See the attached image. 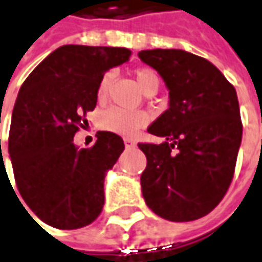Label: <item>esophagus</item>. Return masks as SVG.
Here are the masks:
<instances>
[{
	"label": "esophagus",
	"instance_id": "obj_1",
	"mask_svg": "<svg viewBox=\"0 0 262 262\" xmlns=\"http://www.w3.org/2000/svg\"><path fill=\"white\" fill-rule=\"evenodd\" d=\"M124 146L126 148H135L136 146V142L133 139H124Z\"/></svg>",
	"mask_w": 262,
	"mask_h": 262
}]
</instances>
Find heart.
Here are the masks:
<instances>
[{"label":"heart","instance_id":"b5f03b06","mask_svg":"<svg viewBox=\"0 0 262 262\" xmlns=\"http://www.w3.org/2000/svg\"><path fill=\"white\" fill-rule=\"evenodd\" d=\"M135 77L139 84L140 90L143 93H148L152 88L159 86V77L158 74L150 68H139L135 71ZM113 81V74L107 72L97 88V98L98 101H104L105 97L108 94V90ZM148 123V116L142 112H124L122 108H108L105 110L101 117H100V127L103 130L113 132L122 136H133L136 132L142 129L143 126H146Z\"/></svg>","mask_w":262,"mask_h":262}]
</instances>
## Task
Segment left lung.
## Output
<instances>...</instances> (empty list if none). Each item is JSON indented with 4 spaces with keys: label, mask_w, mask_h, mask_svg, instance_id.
Segmentation results:
<instances>
[{
    "label": "left lung",
    "mask_w": 262,
    "mask_h": 262,
    "mask_svg": "<svg viewBox=\"0 0 262 262\" xmlns=\"http://www.w3.org/2000/svg\"><path fill=\"white\" fill-rule=\"evenodd\" d=\"M169 90V108L148 127L165 142L139 143L148 207L171 222L210 213L229 188L242 139L235 86L207 59L180 49L140 50Z\"/></svg>",
    "instance_id": "obj_1"
}]
</instances>
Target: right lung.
Returning <instances> with one entry per match:
<instances>
[{"instance_id": "obj_1", "label": "right lung", "mask_w": 262, "mask_h": 262, "mask_svg": "<svg viewBox=\"0 0 262 262\" xmlns=\"http://www.w3.org/2000/svg\"><path fill=\"white\" fill-rule=\"evenodd\" d=\"M130 55L126 48L60 46L18 91L8 136L15 184L36 216L53 228H84L103 210L104 177L123 152V139L98 132L91 148L78 149L74 136L88 124L104 72Z\"/></svg>"}]
</instances>
